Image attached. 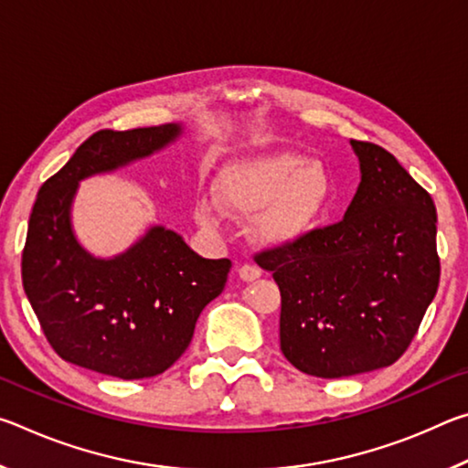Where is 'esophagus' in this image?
Instances as JSON below:
<instances>
[{"label":"esophagus","mask_w":468,"mask_h":468,"mask_svg":"<svg viewBox=\"0 0 468 468\" xmlns=\"http://www.w3.org/2000/svg\"><path fill=\"white\" fill-rule=\"evenodd\" d=\"M260 274H262V271H260V268L256 266V264H243L241 268H239V276L243 281H256V279H260Z\"/></svg>","instance_id":"34e87169"}]
</instances>
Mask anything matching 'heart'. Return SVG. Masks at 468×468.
Instances as JSON below:
<instances>
[{
    "instance_id": "1",
    "label": "heart",
    "mask_w": 468,
    "mask_h": 468,
    "mask_svg": "<svg viewBox=\"0 0 468 468\" xmlns=\"http://www.w3.org/2000/svg\"><path fill=\"white\" fill-rule=\"evenodd\" d=\"M330 176L320 163H307L295 153L250 158L235 163L220 176V202L239 215L258 218V235L271 243L297 239L310 229L330 197ZM197 218L218 225V208L202 202Z\"/></svg>"
}]
</instances>
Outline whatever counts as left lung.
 Listing matches in <instances>:
<instances>
[{"label":"left lung","instance_id":"1","mask_svg":"<svg viewBox=\"0 0 468 468\" xmlns=\"http://www.w3.org/2000/svg\"><path fill=\"white\" fill-rule=\"evenodd\" d=\"M361 184L338 223L256 253L281 289V351L315 378L392 366L440 284L435 204L371 142L351 140Z\"/></svg>","mask_w":468,"mask_h":468}]
</instances>
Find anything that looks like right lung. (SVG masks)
<instances>
[{"mask_svg": "<svg viewBox=\"0 0 468 468\" xmlns=\"http://www.w3.org/2000/svg\"><path fill=\"white\" fill-rule=\"evenodd\" d=\"M179 125L99 130L45 181L30 212L22 284L53 351L99 374H163L194 336L196 320L225 289L231 260H206L177 233L154 227L122 256L97 260L78 245L69 204L78 181L148 156Z\"/></svg>", "mask_w": 468, "mask_h": 468, "instance_id": "add662e5", "label": "right lung"}]
</instances>
